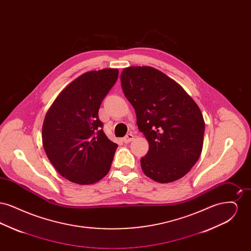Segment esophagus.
I'll list each match as a JSON object with an SVG mask.
<instances>
[{"label": "esophagus", "mask_w": 251, "mask_h": 251, "mask_svg": "<svg viewBox=\"0 0 251 251\" xmlns=\"http://www.w3.org/2000/svg\"><path fill=\"white\" fill-rule=\"evenodd\" d=\"M133 138H134V136H133L132 133H128V134L123 138V142H124V143H130L131 141L133 140Z\"/></svg>", "instance_id": "esophagus-1"}]
</instances>
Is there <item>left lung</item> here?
Masks as SVG:
<instances>
[{
  "label": "left lung",
  "instance_id": "obj_1",
  "mask_svg": "<svg viewBox=\"0 0 251 251\" xmlns=\"http://www.w3.org/2000/svg\"><path fill=\"white\" fill-rule=\"evenodd\" d=\"M120 81L150 146L140 161L145 175L161 183L182 178L201 154V109L177 82L154 68H126Z\"/></svg>",
  "mask_w": 251,
  "mask_h": 251
}]
</instances>
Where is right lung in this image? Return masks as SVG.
<instances>
[{
	"instance_id": "1",
	"label": "right lung",
	"mask_w": 251,
	"mask_h": 251,
	"mask_svg": "<svg viewBox=\"0 0 251 251\" xmlns=\"http://www.w3.org/2000/svg\"><path fill=\"white\" fill-rule=\"evenodd\" d=\"M119 70L85 72L54 100L42 126V144L60 175L92 184L107 175L118 144L102 131L99 109L117 82Z\"/></svg>"
}]
</instances>
